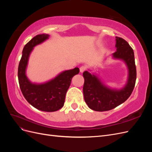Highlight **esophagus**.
<instances>
[{
  "label": "esophagus",
  "instance_id": "esophagus-1",
  "mask_svg": "<svg viewBox=\"0 0 152 152\" xmlns=\"http://www.w3.org/2000/svg\"><path fill=\"white\" fill-rule=\"evenodd\" d=\"M86 70V67L84 66H82L80 68V72L83 73Z\"/></svg>",
  "mask_w": 152,
  "mask_h": 152
}]
</instances>
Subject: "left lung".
<instances>
[{"label":"left lung","mask_w":152,"mask_h":152,"mask_svg":"<svg viewBox=\"0 0 152 152\" xmlns=\"http://www.w3.org/2000/svg\"><path fill=\"white\" fill-rule=\"evenodd\" d=\"M115 38L117 50L112 54V57L126 63L128 69L127 80L122 88L112 89L105 86L98 75L85 71L83 73L84 100L89 108L94 111H108L118 107L129 98L135 86L136 68L134 51L127 41L118 37Z\"/></svg>","instance_id":"1"}]
</instances>
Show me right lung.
I'll use <instances>...</instances> for the list:
<instances>
[{
	"label": "right lung",
	"mask_w": 152,
	"mask_h": 152,
	"mask_svg": "<svg viewBox=\"0 0 152 152\" xmlns=\"http://www.w3.org/2000/svg\"><path fill=\"white\" fill-rule=\"evenodd\" d=\"M49 37L48 34L37 35L25 45L18 66V76L21 91L27 102L41 111L51 112L63 107L72 77L80 70L76 67L63 71L54 79L41 84L33 83L28 79L26 70L31 51L36 45L42 44Z\"/></svg>",
	"instance_id": "add662e5"
}]
</instances>
